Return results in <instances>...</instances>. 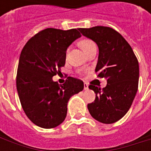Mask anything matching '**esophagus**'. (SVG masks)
<instances>
[{"label":"esophagus","mask_w":151,"mask_h":151,"mask_svg":"<svg viewBox=\"0 0 151 151\" xmlns=\"http://www.w3.org/2000/svg\"><path fill=\"white\" fill-rule=\"evenodd\" d=\"M88 85H87L86 83H84V90L86 91V90H88Z\"/></svg>","instance_id":"34e87169"}]
</instances>
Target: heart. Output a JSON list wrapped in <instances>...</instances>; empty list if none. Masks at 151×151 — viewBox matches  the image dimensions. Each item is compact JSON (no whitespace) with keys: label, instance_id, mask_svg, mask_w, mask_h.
<instances>
[{"label":"heart","instance_id":"obj_1","mask_svg":"<svg viewBox=\"0 0 151 151\" xmlns=\"http://www.w3.org/2000/svg\"><path fill=\"white\" fill-rule=\"evenodd\" d=\"M95 45V43L91 40H82L79 42V46L81 47L84 52H86L87 50L90 49L91 47Z\"/></svg>","mask_w":151,"mask_h":151}]
</instances>
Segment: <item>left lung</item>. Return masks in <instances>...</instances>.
Wrapping results in <instances>:
<instances>
[{
    "mask_svg": "<svg viewBox=\"0 0 151 151\" xmlns=\"http://www.w3.org/2000/svg\"><path fill=\"white\" fill-rule=\"evenodd\" d=\"M82 35L99 47L95 72L107 79L104 88L90 85L95 102L87 105L91 116L104 124L120 120L129 110L138 88L139 65L132 47L123 36L107 27L79 28Z\"/></svg>",
    "mask_w": 151,
    "mask_h": 151,
    "instance_id": "1",
    "label": "left lung"
}]
</instances>
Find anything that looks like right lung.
I'll list each match as a JSON object with an SVG mask.
<instances>
[{
  "label": "right lung",
  "mask_w": 151,
  "mask_h": 151,
  "mask_svg": "<svg viewBox=\"0 0 151 151\" xmlns=\"http://www.w3.org/2000/svg\"><path fill=\"white\" fill-rule=\"evenodd\" d=\"M78 30L47 28L31 38L22 50L17 91L25 113L37 126L52 129L60 124L69 99L84 88L82 81L72 77L63 85L52 80L65 64L68 47L82 36Z\"/></svg>",
  "instance_id": "right-lung-1"
}]
</instances>
